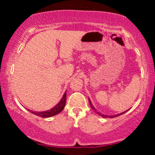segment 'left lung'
I'll list each match as a JSON object with an SVG mask.
<instances>
[{"instance_id": "obj_1", "label": "left lung", "mask_w": 155, "mask_h": 155, "mask_svg": "<svg viewBox=\"0 0 155 155\" xmlns=\"http://www.w3.org/2000/svg\"><path fill=\"white\" fill-rule=\"evenodd\" d=\"M89 102H90V106H91V108H92V110H93L95 112L96 114H98L99 116H101L102 117H104V118H114V117H118V116H120V115H121V114H123L124 113H125L126 111H124V112H122V113H120V114H116V115H112V116H108V115H105V114H101L100 112H98V111H97V110L95 109V108L93 106V105H92V102H91V101L90 100V98H89Z\"/></svg>"}]
</instances>
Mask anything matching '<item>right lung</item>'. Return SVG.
<instances>
[{"instance_id":"1","label":"right lung","mask_w":155,"mask_h":155,"mask_svg":"<svg viewBox=\"0 0 155 155\" xmlns=\"http://www.w3.org/2000/svg\"><path fill=\"white\" fill-rule=\"evenodd\" d=\"M65 102H66V91L63 96V97L61 98V100L60 101V102L58 103L54 107H53L51 109L47 110V111H32V110L28 109L30 112H31L33 114L36 115V116L44 117V118H47V117H50L54 115H57L58 114H59L63 110L64 107H65Z\"/></svg>"}]
</instances>
